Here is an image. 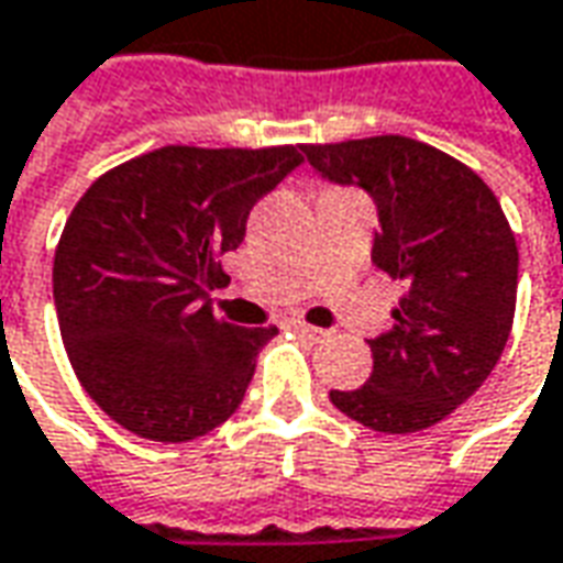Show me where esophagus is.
I'll return each mask as SVG.
<instances>
[{
    "mask_svg": "<svg viewBox=\"0 0 563 563\" xmlns=\"http://www.w3.org/2000/svg\"><path fill=\"white\" fill-rule=\"evenodd\" d=\"M283 330H289V333H299V336H308V340H318V336H320L318 327L305 323L301 318H286V320H283Z\"/></svg>",
    "mask_w": 563,
    "mask_h": 563,
    "instance_id": "34e87169",
    "label": "esophagus"
}]
</instances>
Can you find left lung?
<instances>
[{"instance_id":"left-lung-1","label":"left lung","mask_w":563,"mask_h":563,"mask_svg":"<svg viewBox=\"0 0 563 563\" xmlns=\"http://www.w3.org/2000/svg\"><path fill=\"white\" fill-rule=\"evenodd\" d=\"M323 180L377 202L371 262L405 296L393 330L367 340L374 371L333 389L342 415L377 433H417L464 405L511 336L517 243L493 189L467 165L408 136L301 146Z\"/></svg>"}]
</instances>
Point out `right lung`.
Returning a JSON list of instances; mask_svg holds the SVG:
<instances>
[{
	"instance_id": "obj_1",
	"label": "right lung",
	"mask_w": 563,
	"mask_h": 563,
	"mask_svg": "<svg viewBox=\"0 0 563 563\" xmlns=\"http://www.w3.org/2000/svg\"><path fill=\"white\" fill-rule=\"evenodd\" d=\"M299 165V146H165L102 174L74 205L52 296L74 374L114 423L189 442L240 408L277 327L218 320L208 289L252 205Z\"/></svg>"
}]
</instances>
